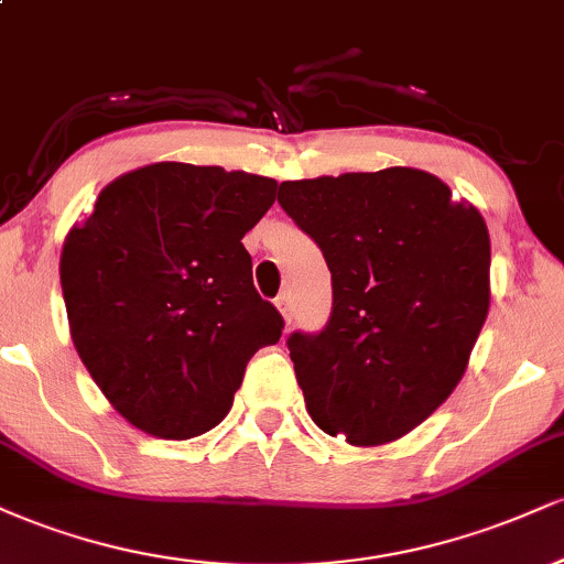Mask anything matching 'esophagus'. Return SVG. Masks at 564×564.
Segmentation results:
<instances>
[{"instance_id": "1", "label": "esophagus", "mask_w": 564, "mask_h": 564, "mask_svg": "<svg viewBox=\"0 0 564 564\" xmlns=\"http://www.w3.org/2000/svg\"><path fill=\"white\" fill-rule=\"evenodd\" d=\"M275 307H278V313L283 315V321H291V294L289 291H283V294L278 296Z\"/></svg>"}]
</instances>
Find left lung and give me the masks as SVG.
Wrapping results in <instances>:
<instances>
[{"label":"left lung","mask_w":564,"mask_h":564,"mask_svg":"<svg viewBox=\"0 0 564 564\" xmlns=\"http://www.w3.org/2000/svg\"><path fill=\"white\" fill-rule=\"evenodd\" d=\"M278 204L332 270L328 326L289 336L310 419L358 448L394 443L467 371L490 307L488 225L411 166L281 183Z\"/></svg>","instance_id":"obj_1"}]
</instances>
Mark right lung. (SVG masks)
Listing matches in <instances>:
<instances>
[{
	"instance_id": "obj_1",
	"label": "right lung",
	"mask_w": 564,
	"mask_h": 564,
	"mask_svg": "<svg viewBox=\"0 0 564 564\" xmlns=\"http://www.w3.org/2000/svg\"><path fill=\"white\" fill-rule=\"evenodd\" d=\"M262 174L159 161L108 183L61 251L68 332L134 430L191 440L228 416L246 364L281 339L241 238L273 206Z\"/></svg>"
}]
</instances>
